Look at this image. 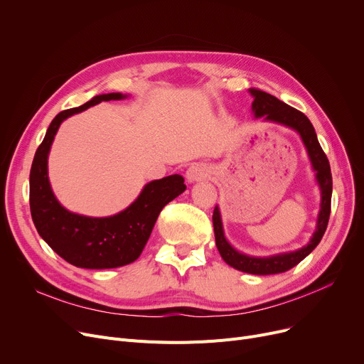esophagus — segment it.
Segmentation results:
<instances>
[{
    "label": "esophagus",
    "mask_w": 364,
    "mask_h": 364,
    "mask_svg": "<svg viewBox=\"0 0 364 364\" xmlns=\"http://www.w3.org/2000/svg\"><path fill=\"white\" fill-rule=\"evenodd\" d=\"M208 172H209V168L205 164L195 162V164H192V165L187 168V171H186V180L188 183L199 181V180H202V178H205L208 176Z\"/></svg>",
    "instance_id": "34e87169"
}]
</instances>
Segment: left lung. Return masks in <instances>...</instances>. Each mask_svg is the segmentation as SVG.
I'll return each instance as SVG.
<instances>
[{
  "instance_id": "obj_1",
  "label": "left lung",
  "mask_w": 364,
  "mask_h": 364,
  "mask_svg": "<svg viewBox=\"0 0 364 364\" xmlns=\"http://www.w3.org/2000/svg\"><path fill=\"white\" fill-rule=\"evenodd\" d=\"M250 91L254 95L252 110L255 113V118L264 117L265 121L279 122L286 127H291L299 132L305 147H307L310 161L316 171V178L321 190V203H320V213L317 218V228L311 240L307 243V246H304L301 250L294 252L279 254V255L267 257V258H255L250 255H243L237 252L235 247L225 240L224 232H223V223L220 217V209L218 206H215L214 214H213L215 245L218 247V252L223 257V259L236 270L251 273V274H258V276H267V274H277V273H284L291 270L292 267L299 264L310 252H313L314 247L320 243L324 232H326L329 215H331L332 172H331V165H329L326 153L323 151L317 140L314 127L302 112L280 102L277 97H274V95L269 92H264L255 88H251Z\"/></svg>"
}]
</instances>
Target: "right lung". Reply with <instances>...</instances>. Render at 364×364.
Segmentation results:
<instances>
[{"instance_id": "1", "label": "right lung", "mask_w": 364, "mask_h": 364, "mask_svg": "<svg viewBox=\"0 0 364 364\" xmlns=\"http://www.w3.org/2000/svg\"><path fill=\"white\" fill-rule=\"evenodd\" d=\"M125 97L121 92L102 94L80 107L60 112L51 121L32 162L29 205L36 230L57 255L81 269H114L136 261L144 250L162 208L186 190L184 178L178 174L155 180L144 186L140 196L125 211L106 218L69 213L53 195L47 158L60 124L90 106Z\"/></svg>"}]
</instances>
